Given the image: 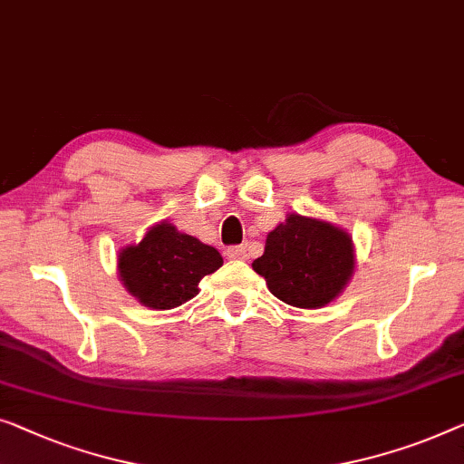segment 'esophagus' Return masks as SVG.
<instances>
[{
  "label": "esophagus",
  "instance_id": "1",
  "mask_svg": "<svg viewBox=\"0 0 464 464\" xmlns=\"http://www.w3.org/2000/svg\"><path fill=\"white\" fill-rule=\"evenodd\" d=\"M227 259H246V246L243 245H232L226 248Z\"/></svg>",
  "mask_w": 464,
  "mask_h": 464
}]
</instances>
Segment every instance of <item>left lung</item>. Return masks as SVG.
Returning <instances> with one entry per match:
<instances>
[{"mask_svg":"<svg viewBox=\"0 0 464 464\" xmlns=\"http://www.w3.org/2000/svg\"><path fill=\"white\" fill-rule=\"evenodd\" d=\"M253 270L266 278L274 297L315 310L331 304L352 276V238L337 226L293 213L267 234Z\"/></svg>","mask_w":464,"mask_h":464,"instance_id":"obj_1","label":"left lung"}]
</instances>
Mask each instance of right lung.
I'll return each mask as SVG.
<instances>
[{"label": "right lung", "instance_id": "1", "mask_svg": "<svg viewBox=\"0 0 464 464\" xmlns=\"http://www.w3.org/2000/svg\"><path fill=\"white\" fill-rule=\"evenodd\" d=\"M218 248L203 245L176 226H154L138 245L119 255L123 285L140 304L152 310H171L198 295V282L221 267Z\"/></svg>", "mask_w": 464, "mask_h": 464}]
</instances>
